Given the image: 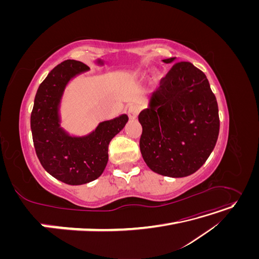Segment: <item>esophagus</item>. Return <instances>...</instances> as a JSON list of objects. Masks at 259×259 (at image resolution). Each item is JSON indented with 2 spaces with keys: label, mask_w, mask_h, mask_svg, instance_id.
Instances as JSON below:
<instances>
[{
  "label": "esophagus",
  "mask_w": 259,
  "mask_h": 259,
  "mask_svg": "<svg viewBox=\"0 0 259 259\" xmlns=\"http://www.w3.org/2000/svg\"><path fill=\"white\" fill-rule=\"evenodd\" d=\"M139 110H140L139 107L136 106V105H133V106L128 107V109H127V114H128V116H130V119L135 120L136 117H137V115H138V113H139Z\"/></svg>",
  "instance_id": "1"
}]
</instances>
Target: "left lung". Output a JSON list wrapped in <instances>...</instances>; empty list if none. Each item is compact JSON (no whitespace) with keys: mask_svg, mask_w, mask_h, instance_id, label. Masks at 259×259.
Segmentation results:
<instances>
[{"mask_svg":"<svg viewBox=\"0 0 259 259\" xmlns=\"http://www.w3.org/2000/svg\"><path fill=\"white\" fill-rule=\"evenodd\" d=\"M138 120L144 161L154 173L167 177L195 173L214 150L219 134L218 106L208 80L187 61L170 69Z\"/></svg>","mask_w":259,"mask_h":259,"instance_id":"obj_1","label":"left lung"}]
</instances>
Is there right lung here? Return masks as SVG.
Returning <instances> with one entry per match:
<instances>
[{"instance_id": "1", "label": "right lung", "mask_w": 259, "mask_h": 259, "mask_svg": "<svg viewBox=\"0 0 259 259\" xmlns=\"http://www.w3.org/2000/svg\"><path fill=\"white\" fill-rule=\"evenodd\" d=\"M90 68L68 59L55 67L38 86L31 113V132L38 160L53 177L67 185L97 179L108 163V147L128 121L127 114L100 122L86 135L70 134L61 126L60 107L70 81Z\"/></svg>"}]
</instances>
